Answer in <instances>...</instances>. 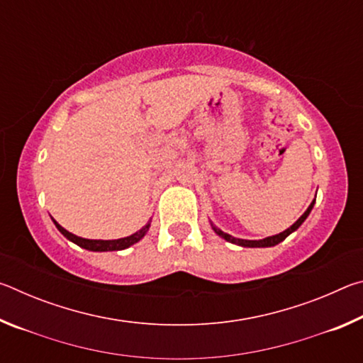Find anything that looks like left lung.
I'll return each instance as SVG.
<instances>
[{
	"label": "left lung",
	"instance_id": "left-lung-1",
	"mask_svg": "<svg viewBox=\"0 0 363 363\" xmlns=\"http://www.w3.org/2000/svg\"><path fill=\"white\" fill-rule=\"evenodd\" d=\"M314 203H315V200H312V203H311V205H309V208H307V210L304 211L303 216H301V218L296 220V223H294L291 227H288L286 230L277 233V235H272V237H266V238H262V240H243V238H235V237L229 235V233H225V232H223L220 229H218V227L214 225L213 223H211V227H213V230L216 232L220 238H224V240L230 242V243L240 245V247H245V248H267V247H275V245H279L280 242H284L285 238H286L288 235H290L291 232L296 230L298 227L304 223L306 218L309 216V213L312 211V208H314Z\"/></svg>",
	"mask_w": 363,
	"mask_h": 363
}]
</instances>
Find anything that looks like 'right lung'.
<instances>
[{"instance_id": "add662e5", "label": "right lung", "mask_w": 363, "mask_h": 363, "mask_svg": "<svg viewBox=\"0 0 363 363\" xmlns=\"http://www.w3.org/2000/svg\"><path fill=\"white\" fill-rule=\"evenodd\" d=\"M54 224H56L59 232L62 233L65 238H69L70 242H73L75 245H78V247H82L84 250H89V251H120V250L130 248L131 245H134V243H138L140 238L145 235L147 230H149L150 220L143 227V229L138 230L136 233H133V235L125 237V238H118V240H89V238H82V237L73 235L72 232L65 230L62 225L56 223V220H54Z\"/></svg>"}]
</instances>
